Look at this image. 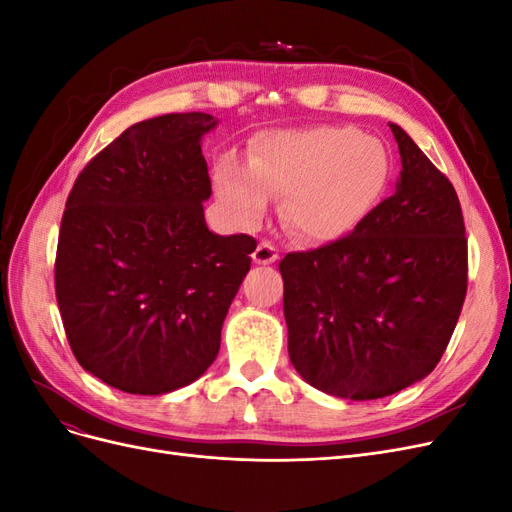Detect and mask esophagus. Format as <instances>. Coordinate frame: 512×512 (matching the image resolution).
<instances>
[{
  "instance_id": "obj_1",
  "label": "esophagus",
  "mask_w": 512,
  "mask_h": 512,
  "mask_svg": "<svg viewBox=\"0 0 512 512\" xmlns=\"http://www.w3.org/2000/svg\"><path fill=\"white\" fill-rule=\"evenodd\" d=\"M256 265H273V262L277 260V247L271 245L269 241H260L258 247L252 254Z\"/></svg>"
}]
</instances>
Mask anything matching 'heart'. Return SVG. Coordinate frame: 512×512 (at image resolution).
Instances as JSON below:
<instances>
[{"label":"heart","instance_id":"b5f03b06","mask_svg":"<svg viewBox=\"0 0 512 512\" xmlns=\"http://www.w3.org/2000/svg\"><path fill=\"white\" fill-rule=\"evenodd\" d=\"M391 179L384 143L352 126L269 130L250 162L226 153L213 168V190L226 218L256 226L284 194V218L309 241H337L378 205Z\"/></svg>","mask_w":512,"mask_h":512}]
</instances>
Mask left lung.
<instances>
[{"mask_svg":"<svg viewBox=\"0 0 512 512\" xmlns=\"http://www.w3.org/2000/svg\"><path fill=\"white\" fill-rule=\"evenodd\" d=\"M395 194L348 237L280 262L290 363L314 389L380 399L429 376L468 288L455 188L397 123Z\"/></svg>","mask_w":512,"mask_h":512,"instance_id":"8db88e82","label":"left lung"}]
</instances>
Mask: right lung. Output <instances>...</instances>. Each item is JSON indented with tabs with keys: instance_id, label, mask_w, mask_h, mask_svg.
<instances>
[{
	"instance_id": "add662e5",
	"label": "right lung",
	"mask_w": 512,
	"mask_h": 512,
	"mask_svg": "<svg viewBox=\"0 0 512 512\" xmlns=\"http://www.w3.org/2000/svg\"><path fill=\"white\" fill-rule=\"evenodd\" d=\"M218 119L173 113L134 123L76 177L61 218L55 292L85 371L132 395L205 374L256 241L215 235L203 136Z\"/></svg>"
}]
</instances>
